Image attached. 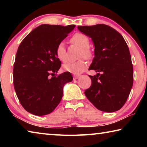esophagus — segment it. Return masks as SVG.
<instances>
[{"instance_id":"34e87169","label":"esophagus","mask_w":147,"mask_h":147,"mask_svg":"<svg viewBox=\"0 0 147 147\" xmlns=\"http://www.w3.org/2000/svg\"><path fill=\"white\" fill-rule=\"evenodd\" d=\"M79 77H80V75H74L73 78H74V80H76V79H78Z\"/></svg>"}]
</instances>
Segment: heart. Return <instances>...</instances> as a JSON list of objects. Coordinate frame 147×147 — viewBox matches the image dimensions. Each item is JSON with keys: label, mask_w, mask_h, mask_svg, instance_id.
Returning <instances> with one entry per match:
<instances>
[{"label": "heart", "mask_w": 147, "mask_h": 147, "mask_svg": "<svg viewBox=\"0 0 147 147\" xmlns=\"http://www.w3.org/2000/svg\"><path fill=\"white\" fill-rule=\"evenodd\" d=\"M72 43L76 45L81 48L80 56L86 59L90 58L92 53L88 48L89 45V39L88 37L82 33H76L71 39ZM56 55L59 60L61 61H66V51L65 43L60 42L56 48ZM63 69L67 72L73 74H79L82 73L87 68V64L85 61L80 60L74 62H68L63 65Z\"/></svg>", "instance_id": "1"}]
</instances>
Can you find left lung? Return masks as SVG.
I'll list each match as a JSON object with an SVG mask.
<instances>
[{"label": "left lung", "instance_id": "left-lung-1", "mask_svg": "<svg viewBox=\"0 0 147 147\" xmlns=\"http://www.w3.org/2000/svg\"><path fill=\"white\" fill-rule=\"evenodd\" d=\"M78 29L93 41L94 57L89 70L97 73L89 76L91 86L85 95L99 110L117 111L125 104L133 86V65L127 44L117 31L106 24L78 26Z\"/></svg>", "mask_w": 147, "mask_h": 147}]
</instances>
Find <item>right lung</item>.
<instances>
[{
    "instance_id": "right-lung-1",
    "label": "right lung",
    "mask_w": 147,
    "mask_h": 147,
    "mask_svg": "<svg viewBox=\"0 0 147 147\" xmlns=\"http://www.w3.org/2000/svg\"><path fill=\"white\" fill-rule=\"evenodd\" d=\"M74 27L41 24L20 44L13 65V85L28 112L38 116L53 112L61 100L65 84L73 80L69 72L51 78L49 75L58 73L61 67L55 53L57 45Z\"/></svg>"
}]
</instances>
